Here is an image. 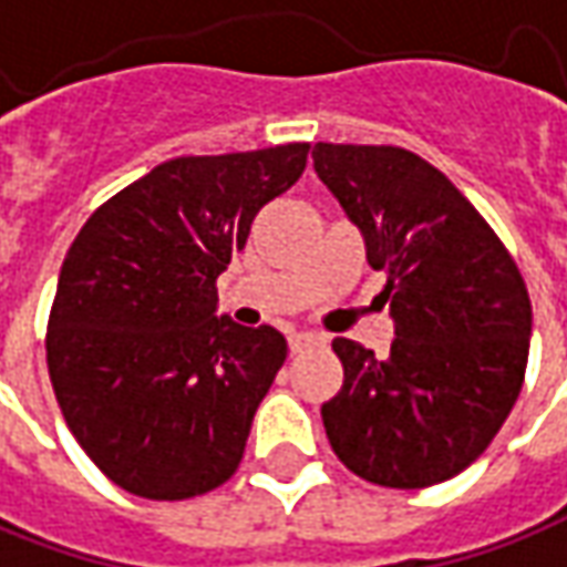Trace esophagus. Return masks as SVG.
<instances>
[{"label":"esophagus","instance_id":"obj_1","mask_svg":"<svg viewBox=\"0 0 567 567\" xmlns=\"http://www.w3.org/2000/svg\"><path fill=\"white\" fill-rule=\"evenodd\" d=\"M313 344H322V338L313 332H291L288 334V348H291V353H298V350L303 348H313Z\"/></svg>","mask_w":567,"mask_h":567}]
</instances>
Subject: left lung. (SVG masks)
I'll return each instance as SVG.
<instances>
[{
    "instance_id": "left-lung-1",
    "label": "left lung",
    "mask_w": 567,
    "mask_h": 567,
    "mask_svg": "<svg viewBox=\"0 0 567 567\" xmlns=\"http://www.w3.org/2000/svg\"><path fill=\"white\" fill-rule=\"evenodd\" d=\"M313 171L384 269L394 341L334 338L341 391L322 403L338 460L381 487L460 475L503 429L525 381L530 300L509 251L437 167L394 145L316 142Z\"/></svg>"
}]
</instances>
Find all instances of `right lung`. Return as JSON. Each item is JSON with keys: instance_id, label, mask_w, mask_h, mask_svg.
Instances as JSON below:
<instances>
[{"instance_id": "right-lung-1", "label": "right lung", "mask_w": 567, "mask_h": 567, "mask_svg": "<svg viewBox=\"0 0 567 567\" xmlns=\"http://www.w3.org/2000/svg\"><path fill=\"white\" fill-rule=\"evenodd\" d=\"M307 142L176 157L102 204L58 276L49 375L76 444L117 487L188 499L229 481L288 341L217 313V282Z\"/></svg>"}]
</instances>
